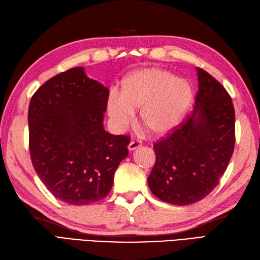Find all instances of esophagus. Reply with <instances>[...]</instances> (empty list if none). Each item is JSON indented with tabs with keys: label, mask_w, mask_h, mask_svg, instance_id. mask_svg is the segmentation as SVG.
<instances>
[{
	"label": "esophagus",
	"mask_w": 260,
	"mask_h": 260,
	"mask_svg": "<svg viewBox=\"0 0 260 260\" xmlns=\"http://www.w3.org/2000/svg\"><path fill=\"white\" fill-rule=\"evenodd\" d=\"M141 146H142L141 142H138V141H132V142L128 144V150H131V152H133V150H135L136 148L141 147Z\"/></svg>",
	"instance_id": "obj_1"
}]
</instances>
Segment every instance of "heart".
Wrapping results in <instances>:
<instances>
[{
  "mask_svg": "<svg viewBox=\"0 0 260 260\" xmlns=\"http://www.w3.org/2000/svg\"><path fill=\"white\" fill-rule=\"evenodd\" d=\"M192 101L189 83L165 70H136L125 78L119 98L111 96L107 113L118 128L127 126L140 110V122L152 135H164L179 124Z\"/></svg>",
  "mask_w": 260,
  "mask_h": 260,
  "instance_id": "heart-1",
  "label": "heart"
}]
</instances>
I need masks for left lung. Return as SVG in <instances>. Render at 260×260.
Masks as SVG:
<instances>
[{
	"mask_svg": "<svg viewBox=\"0 0 260 260\" xmlns=\"http://www.w3.org/2000/svg\"><path fill=\"white\" fill-rule=\"evenodd\" d=\"M195 107L172 134L154 145L155 165L147 178L160 201L190 205L212 191L235 146V110L221 84L197 68Z\"/></svg>",
	"mask_w": 260,
	"mask_h": 260,
	"instance_id": "obj_1",
	"label": "left lung"
}]
</instances>
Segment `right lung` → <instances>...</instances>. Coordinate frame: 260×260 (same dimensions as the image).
Listing matches in <instances>:
<instances>
[{
    "label": "right lung",
    "instance_id": "obj_1",
    "mask_svg": "<svg viewBox=\"0 0 260 260\" xmlns=\"http://www.w3.org/2000/svg\"><path fill=\"white\" fill-rule=\"evenodd\" d=\"M108 88L74 68L45 82L28 106L29 154L53 196L88 205L107 196L131 137L103 126Z\"/></svg>",
    "mask_w": 260,
    "mask_h": 260
}]
</instances>
